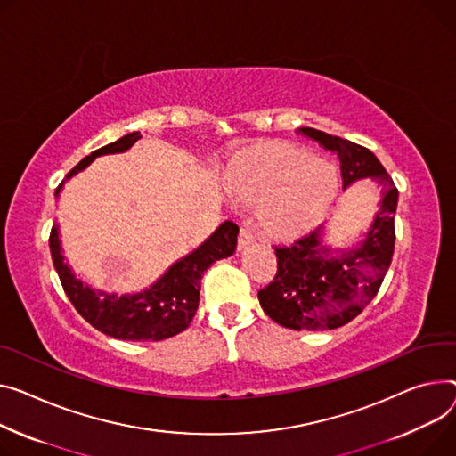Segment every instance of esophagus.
I'll list each match as a JSON object with an SVG mask.
<instances>
[{
  "mask_svg": "<svg viewBox=\"0 0 456 456\" xmlns=\"http://www.w3.org/2000/svg\"><path fill=\"white\" fill-rule=\"evenodd\" d=\"M253 244H255L253 232L249 229H246V227H241L240 234H238V251H244V249H248Z\"/></svg>",
  "mask_w": 456,
  "mask_h": 456,
  "instance_id": "34e87169",
  "label": "esophagus"
}]
</instances>
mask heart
<instances>
[{"label": "heart", "mask_w": 456, "mask_h": 456, "mask_svg": "<svg viewBox=\"0 0 456 456\" xmlns=\"http://www.w3.org/2000/svg\"><path fill=\"white\" fill-rule=\"evenodd\" d=\"M225 181L238 201L258 207L262 231L281 241L317 229L339 191L336 165L277 141L255 144L232 159Z\"/></svg>", "instance_id": "b5f03b06"}]
</instances>
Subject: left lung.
Segmentation results:
<instances>
[{
    "label": "left lung",
    "mask_w": 456,
    "mask_h": 456,
    "mask_svg": "<svg viewBox=\"0 0 456 456\" xmlns=\"http://www.w3.org/2000/svg\"><path fill=\"white\" fill-rule=\"evenodd\" d=\"M298 134L333 151L341 163L343 191L359 179L379 187L378 212L362 240L346 249L326 246L324 225L289 246L275 248L277 275L258 291L262 310L284 328L333 330L355 319L376 297L394 253L398 189L369 148L315 128Z\"/></svg>",
    "instance_id": "obj_1"
}]
</instances>
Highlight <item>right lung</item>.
<instances>
[{"instance_id":"1","label":"right lung","mask_w":456,"mask_h":456,"mask_svg":"<svg viewBox=\"0 0 456 456\" xmlns=\"http://www.w3.org/2000/svg\"><path fill=\"white\" fill-rule=\"evenodd\" d=\"M139 139L141 134L132 132L115 142L91 151L66 175L62 183L58 185L54 196L58 198L66 181L86 170L91 161L108 154H123ZM58 234V225H53L49 238L51 256L60 282H62L75 310L91 326L113 339L142 343L163 341L189 328L198 310L203 271L234 253L238 225L229 220L224 222L192 253L175 260L154 284H150L142 291L125 295L94 289L77 279L73 269L64 260Z\"/></svg>"}]
</instances>
